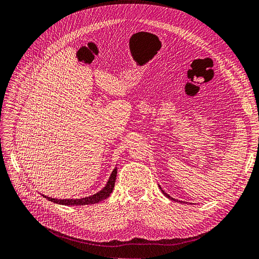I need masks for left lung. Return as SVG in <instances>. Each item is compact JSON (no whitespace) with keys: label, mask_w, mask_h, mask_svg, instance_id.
Here are the masks:
<instances>
[{"label":"left lung","mask_w":259,"mask_h":259,"mask_svg":"<svg viewBox=\"0 0 259 259\" xmlns=\"http://www.w3.org/2000/svg\"><path fill=\"white\" fill-rule=\"evenodd\" d=\"M158 186H159V188H160V190H161V192H162V193H163V194H164V195H165V196H168V198H169V199H170V200H172V201H178V200H175V199H174V198H172V196H170V195H169V194H168V193H165V192H164V190H162V188H161V187H160V185H158ZM180 202H182V201H180ZM184 203H185V202H184Z\"/></svg>","instance_id":"left-lung-1"}]
</instances>
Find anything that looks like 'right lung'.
I'll use <instances>...</instances> for the list:
<instances>
[{"label": "right lung", "mask_w": 259, "mask_h": 259, "mask_svg": "<svg viewBox=\"0 0 259 259\" xmlns=\"http://www.w3.org/2000/svg\"><path fill=\"white\" fill-rule=\"evenodd\" d=\"M116 178H117V167L112 170L110 177L105 185V187H103L99 192L89 195V196H85V198H80V199H54V198H50L48 195L41 194L44 198L48 199L49 201L56 203V204H60V205H66V206H78V205H91V204H96L99 203L103 200H105L106 198L110 195V193L112 192L113 187H115V182H116Z\"/></svg>", "instance_id": "obj_1"}]
</instances>
